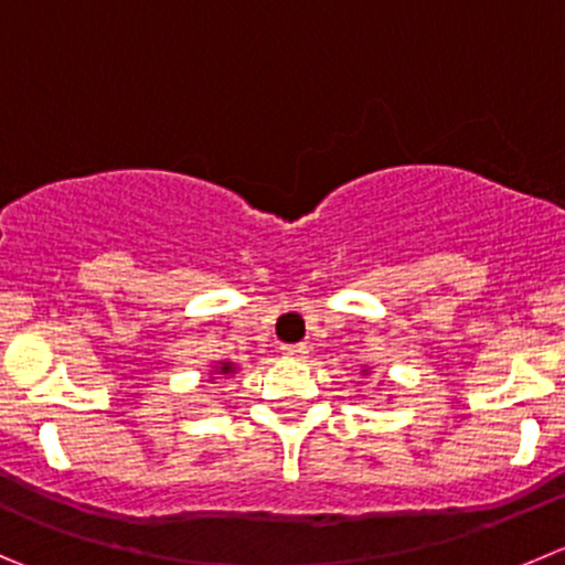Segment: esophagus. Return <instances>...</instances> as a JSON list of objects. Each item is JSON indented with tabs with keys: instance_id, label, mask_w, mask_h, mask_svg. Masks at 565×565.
Listing matches in <instances>:
<instances>
[{
	"instance_id": "esophagus-1",
	"label": "esophagus",
	"mask_w": 565,
	"mask_h": 565,
	"mask_svg": "<svg viewBox=\"0 0 565 565\" xmlns=\"http://www.w3.org/2000/svg\"><path fill=\"white\" fill-rule=\"evenodd\" d=\"M308 352H310V349L305 347V343H286V347H282V354H286V358H291V360H305V358H308Z\"/></svg>"
}]
</instances>
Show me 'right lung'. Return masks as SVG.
<instances>
[{"mask_svg":"<svg viewBox=\"0 0 565 565\" xmlns=\"http://www.w3.org/2000/svg\"><path fill=\"white\" fill-rule=\"evenodd\" d=\"M233 372H235L233 363H222V366H218V374H233Z\"/></svg>","mask_w":565,"mask_h":565,"instance_id":"1","label":"right lung"}]
</instances>
